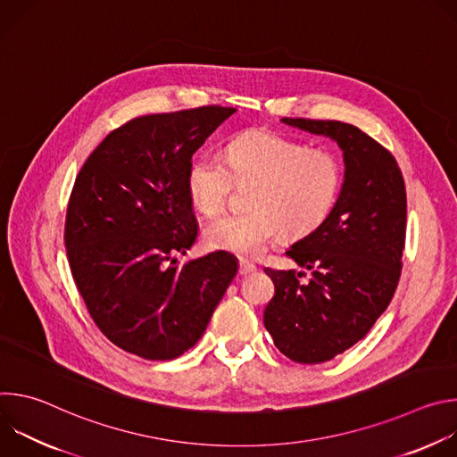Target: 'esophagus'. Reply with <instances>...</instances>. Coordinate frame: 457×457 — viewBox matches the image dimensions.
Instances as JSON below:
<instances>
[{"instance_id":"1","label":"esophagus","mask_w":457,"mask_h":457,"mask_svg":"<svg viewBox=\"0 0 457 457\" xmlns=\"http://www.w3.org/2000/svg\"><path fill=\"white\" fill-rule=\"evenodd\" d=\"M254 271H256V268L251 262H247V260H240V268H238L240 275H251Z\"/></svg>"}]
</instances>
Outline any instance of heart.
<instances>
[{
  "instance_id": "1",
  "label": "heart",
  "mask_w": 457,
  "mask_h": 457,
  "mask_svg": "<svg viewBox=\"0 0 457 457\" xmlns=\"http://www.w3.org/2000/svg\"><path fill=\"white\" fill-rule=\"evenodd\" d=\"M233 177L254 179L249 189L253 208L217 217L204 228L203 238L213 251L256 258L282 229L303 235L329 215L344 168L335 154L311 150L293 137L245 132L226 145L224 157L206 152L189 162V203L204 215H215L228 199Z\"/></svg>"
}]
</instances>
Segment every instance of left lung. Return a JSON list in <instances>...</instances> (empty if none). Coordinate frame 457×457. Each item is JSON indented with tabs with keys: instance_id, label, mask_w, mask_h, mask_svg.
Masks as SVG:
<instances>
[{
	"instance_id": "8db88e82",
	"label": "left lung",
	"mask_w": 457,
	"mask_h": 457,
	"mask_svg": "<svg viewBox=\"0 0 457 457\" xmlns=\"http://www.w3.org/2000/svg\"><path fill=\"white\" fill-rule=\"evenodd\" d=\"M280 120L335 141L345 164L329 215L286 251L311 271L309 282L295 270H264L275 284L264 311L275 345L293 361L321 363L360 342L395 296L405 247V182L390 152L353 124Z\"/></svg>"
}]
</instances>
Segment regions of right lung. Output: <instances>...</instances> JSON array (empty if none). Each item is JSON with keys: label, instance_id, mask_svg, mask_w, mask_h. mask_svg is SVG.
<instances>
[{"label": "right lung", "instance_id": "right-lung-1", "mask_svg": "<svg viewBox=\"0 0 457 457\" xmlns=\"http://www.w3.org/2000/svg\"><path fill=\"white\" fill-rule=\"evenodd\" d=\"M237 110L203 106L132 119L92 152L69 203L64 245L101 333L145 360H173L204 335L238 271L219 251L171 266L199 224L186 171Z\"/></svg>", "mask_w": 457, "mask_h": 457}]
</instances>
